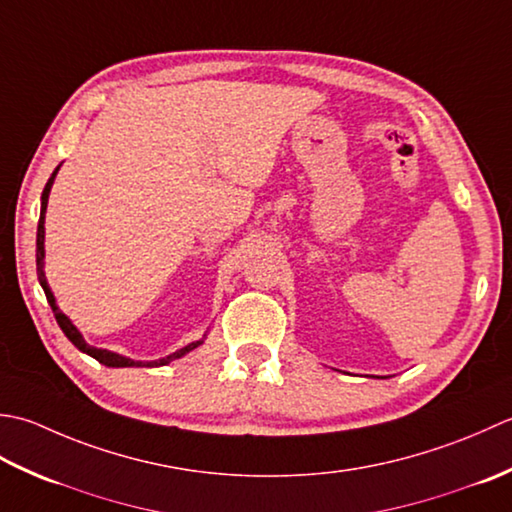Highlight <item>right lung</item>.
Masks as SVG:
<instances>
[{"instance_id": "right-lung-1", "label": "right lung", "mask_w": 512, "mask_h": 512, "mask_svg": "<svg viewBox=\"0 0 512 512\" xmlns=\"http://www.w3.org/2000/svg\"><path fill=\"white\" fill-rule=\"evenodd\" d=\"M57 170H59V168H57ZM57 170L52 172V176H50L48 183H46V187H44V194H41V214H39V225H37V278H39V283H41V287H44V294H46V298H48V302H50L52 314H55V318H57V322H59L61 331L66 333V338H68L72 344H75V347H77L79 351L88 353V356H92L95 360H99L101 364H106V367H139L141 362H134V360H130V358H123V356H119V353H112V351H106V349H95V347H90V344L83 342V338H81V333L77 331V327L72 325V322H70V320H68V318L59 311L57 302H55V296H52V291H50V287H48V283H46V276H44V218H46L48 194H50L52 181H55V174H57ZM198 344H201V342H192V344H187V347H183V349H179V351H174L172 356L163 358V360H159V362H143V367H145V364H148V367H154V364H168V362H172V360H176V358L185 356L187 351L196 349Z\"/></svg>"}]
</instances>
